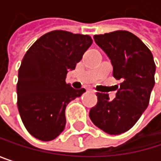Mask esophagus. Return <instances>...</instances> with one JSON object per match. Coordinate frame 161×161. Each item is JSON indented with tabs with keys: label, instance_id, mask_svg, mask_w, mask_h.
<instances>
[{
	"label": "esophagus",
	"instance_id": "obj_1",
	"mask_svg": "<svg viewBox=\"0 0 161 161\" xmlns=\"http://www.w3.org/2000/svg\"><path fill=\"white\" fill-rule=\"evenodd\" d=\"M90 91H91L92 93H95V91H94V90H90Z\"/></svg>",
	"mask_w": 161,
	"mask_h": 161
}]
</instances>
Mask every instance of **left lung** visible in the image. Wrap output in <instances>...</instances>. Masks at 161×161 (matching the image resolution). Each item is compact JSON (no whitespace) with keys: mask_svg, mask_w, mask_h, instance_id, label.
I'll return each instance as SVG.
<instances>
[{"mask_svg":"<svg viewBox=\"0 0 161 161\" xmlns=\"http://www.w3.org/2000/svg\"><path fill=\"white\" fill-rule=\"evenodd\" d=\"M94 40L111 59L113 76L121 83L113 101L108 94L97 92L98 103L89 117L106 133L121 134L135 125L148 106L156 64L149 48L130 31L94 35Z\"/></svg>","mask_w":161,"mask_h":161,"instance_id":"8db88e82","label":"left lung"}]
</instances>
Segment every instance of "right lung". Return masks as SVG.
Returning <instances> with one entry per match:
<instances>
[{
	"label": "right lung",
	"instance_id": "obj_1",
	"mask_svg": "<svg viewBox=\"0 0 161 161\" xmlns=\"http://www.w3.org/2000/svg\"><path fill=\"white\" fill-rule=\"evenodd\" d=\"M91 44L89 35L52 31L26 52L18 70L17 108L25 128L36 139L51 141L63 131L67 104L86 91L66 84V75Z\"/></svg>",
	"mask_w": 161,
	"mask_h": 161
}]
</instances>
